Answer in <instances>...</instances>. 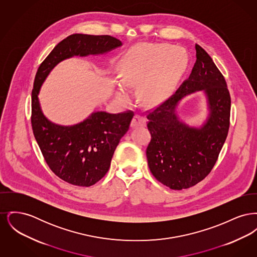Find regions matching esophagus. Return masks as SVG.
<instances>
[{
  "mask_svg": "<svg viewBox=\"0 0 257 257\" xmlns=\"http://www.w3.org/2000/svg\"><path fill=\"white\" fill-rule=\"evenodd\" d=\"M147 125V120L141 115L136 113L131 121V127L132 128H136V127H144Z\"/></svg>",
  "mask_w": 257,
  "mask_h": 257,
  "instance_id": "esophagus-1",
  "label": "esophagus"
}]
</instances>
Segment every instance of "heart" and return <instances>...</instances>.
<instances>
[{
  "mask_svg": "<svg viewBox=\"0 0 257 257\" xmlns=\"http://www.w3.org/2000/svg\"><path fill=\"white\" fill-rule=\"evenodd\" d=\"M186 65L187 57L182 50L167 44H146L128 52L120 76L127 86L145 82L140 97L147 105H156L171 95ZM117 95L123 100L129 98L124 87L118 88Z\"/></svg>",
  "mask_w": 257,
  "mask_h": 257,
  "instance_id": "obj_1",
  "label": "heart"
}]
</instances>
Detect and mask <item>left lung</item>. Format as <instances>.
Segmentation results:
<instances>
[{"label": "left lung", "mask_w": 257, "mask_h": 257, "mask_svg": "<svg viewBox=\"0 0 257 257\" xmlns=\"http://www.w3.org/2000/svg\"><path fill=\"white\" fill-rule=\"evenodd\" d=\"M196 52L189 78L147 114L151 134L147 148L148 167L159 182L172 190L188 189L207 176L229 129L231 99L224 77L198 44ZM200 90L208 99V119L200 127H191L179 119L176 107L184 97Z\"/></svg>", "instance_id": "obj_1"}]
</instances>
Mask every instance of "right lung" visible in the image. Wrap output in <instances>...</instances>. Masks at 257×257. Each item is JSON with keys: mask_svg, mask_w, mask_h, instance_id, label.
I'll use <instances>...</instances> for the list:
<instances>
[{"mask_svg": "<svg viewBox=\"0 0 257 257\" xmlns=\"http://www.w3.org/2000/svg\"><path fill=\"white\" fill-rule=\"evenodd\" d=\"M121 45L119 39L110 36L74 34L61 40L37 69L32 91L33 132L51 171L67 183L89 187L105 176L134 112L94 111L82 122L62 126L43 114L38 100L40 87L51 70L63 60L105 54Z\"/></svg>", "mask_w": 257, "mask_h": 257, "instance_id": "obj_1", "label": "right lung"}]
</instances>
